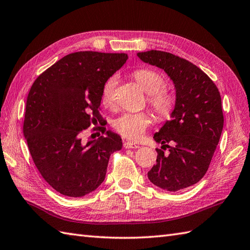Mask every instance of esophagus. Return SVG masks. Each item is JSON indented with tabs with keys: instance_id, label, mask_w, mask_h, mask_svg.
I'll return each instance as SVG.
<instances>
[{
	"instance_id": "esophagus-1",
	"label": "esophagus",
	"mask_w": 250,
	"mask_h": 250,
	"mask_svg": "<svg viewBox=\"0 0 250 250\" xmlns=\"http://www.w3.org/2000/svg\"><path fill=\"white\" fill-rule=\"evenodd\" d=\"M123 146L125 148H138L139 147V144H136L131 141H124Z\"/></svg>"
}]
</instances>
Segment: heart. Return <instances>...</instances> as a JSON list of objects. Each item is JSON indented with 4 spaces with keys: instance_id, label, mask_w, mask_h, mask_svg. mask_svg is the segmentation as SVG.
I'll use <instances>...</instances> for the list:
<instances>
[{
    "instance_id": "b5f03b06",
    "label": "heart",
    "mask_w": 250,
    "mask_h": 250,
    "mask_svg": "<svg viewBox=\"0 0 250 250\" xmlns=\"http://www.w3.org/2000/svg\"><path fill=\"white\" fill-rule=\"evenodd\" d=\"M142 90L147 94V104L157 114L159 119H168L173 113L176 104L175 95L164 88L166 80L157 70L140 68L132 74ZM116 86L115 77H110L104 83L102 88V102L106 107H112ZM152 124L151 115L146 112L123 113L112 121L113 129L128 139H139L147 127Z\"/></svg>"
}]
</instances>
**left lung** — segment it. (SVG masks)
<instances>
[{
	"label": "left lung",
	"mask_w": 250,
	"mask_h": 250,
	"mask_svg": "<svg viewBox=\"0 0 250 250\" xmlns=\"http://www.w3.org/2000/svg\"><path fill=\"white\" fill-rule=\"evenodd\" d=\"M137 55L144 63L164 69L176 94L171 121L154 135L163 149L156 148V165L147 176L162 189H184L207 173L217 147L224 127L220 93L209 77L189 61L158 50ZM167 147L169 153L165 154Z\"/></svg>",
	"instance_id": "1"
}]
</instances>
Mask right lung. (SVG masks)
Here are the masks:
<instances>
[{
	"label": "right lung",
	"instance_id": "1",
	"mask_svg": "<svg viewBox=\"0 0 250 250\" xmlns=\"http://www.w3.org/2000/svg\"><path fill=\"white\" fill-rule=\"evenodd\" d=\"M127 59L126 53L74 52L33 83L23 134L43 180L64 196L83 197L95 190L106 176L110 155L122 148L121 137L110 130L86 144L81 132L102 122L104 83Z\"/></svg>",
	"mask_w": 250,
	"mask_h": 250
}]
</instances>
